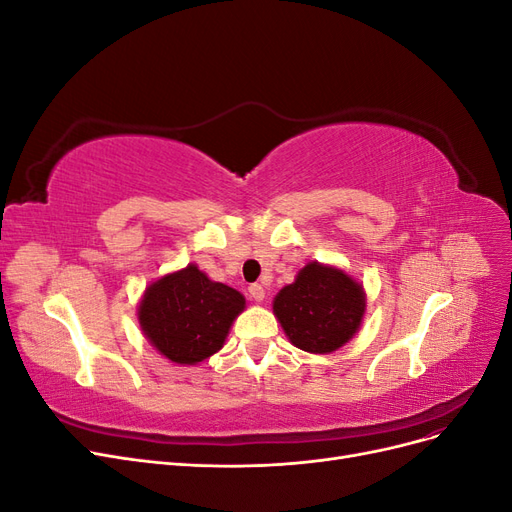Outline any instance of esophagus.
I'll use <instances>...</instances> for the list:
<instances>
[{
    "mask_svg": "<svg viewBox=\"0 0 512 512\" xmlns=\"http://www.w3.org/2000/svg\"><path fill=\"white\" fill-rule=\"evenodd\" d=\"M250 297H252L254 301L262 303V301H265V297H267V292H265V288H262L260 284H252V286H250Z\"/></svg>",
    "mask_w": 512,
    "mask_h": 512,
    "instance_id": "obj_1",
    "label": "esophagus"
}]
</instances>
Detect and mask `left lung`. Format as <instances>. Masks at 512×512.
I'll return each mask as SVG.
<instances>
[{
	"mask_svg": "<svg viewBox=\"0 0 512 512\" xmlns=\"http://www.w3.org/2000/svg\"><path fill=\"white\" fill-rule=\"evenodd\" d=\"M367 294L344 269L318 260L299 269L294 282L273 299V314L292 346L312 354H331L359 333Z\"/></svg>",
	"mask_w": 512,
	"mask_h": 512,
	"instance_id": "obj_1",
	"label": "left lung"
}]
</instances>
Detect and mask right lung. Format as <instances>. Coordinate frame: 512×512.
Returning <instances> with one entry per match:
<instances>
[{
	"label": "right lung",
	"instance_id": "obj_1",
	"mask_svg": "<svg viewBox=\"0 0 512 512\" xmlns=\"http://www.w3.org/2000/svg\"><path fill=\"white\" fill-rule=\"evenodd\" d=\"M245 297L194 262L151 282L136 307L147 342L170 363L198 365L226 344Z\"/></svg>",
	"mask_w": 512,
	"mask_h": 512
}]
</instances>
